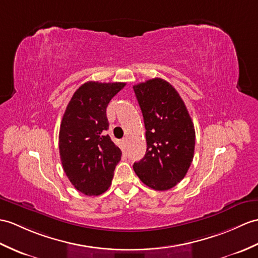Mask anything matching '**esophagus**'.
I'll use <instances>...</instances> for the list:
<instances>
[{
    "instance_id": "obj_1",
    "label": "esophagus",
    "mask_w": 258,
    "mask_h": 258,
    "mask_svg": "<svg viewBox=\"0 0 258 258\" xmlns=\"http://www.w3.org/2000/svg\"><path fill=\"white\" fill-rule=\"evenodd\" d=\"M122 143H123V145H124L125 147H127V139H123V140H122Z\"/></svg>"
}]
</instances>
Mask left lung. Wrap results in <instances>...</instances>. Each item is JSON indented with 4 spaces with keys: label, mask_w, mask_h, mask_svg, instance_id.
Segmentation results:
<instances>
[{
    "label": "left lung",
    "mask_w": 258,
    "mask_h": 258,
    "mask_svg": "<svg viewBox=\"0 0 258 258\" xmlns=\"http://www.w3.org/2000/svg\"><path fill=\"white\" fill-rule=\"evenodd\" d=\"M146 128V154L134 171L149 188L169 190L192 163L196 132L181 97L160 78L133 87Z\"/></svg>",
    "instance_id": "1"
}]
</instances>
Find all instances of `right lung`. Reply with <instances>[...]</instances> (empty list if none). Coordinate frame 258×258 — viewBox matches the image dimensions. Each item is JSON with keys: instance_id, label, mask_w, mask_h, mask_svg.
Wrapping results in <instances>:
<instances>
[{"instance_id": "right-lung-1", "label": "right lung", "mask_w": 258, "mask_h": 258, "mask_svg": "<svg viewBox=\"0 0 258 258\" xmlns=\"http://www.w3.org/2000/svg\"><path fill=\"white\" fill-rule=\"evenodd\" d=\"M124 82L89 81L74 93L59 131V154L74 187L86 196H99L111 185L122 152L106 135V107Z\"/></svg>"}]
</instances>
